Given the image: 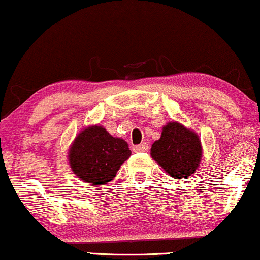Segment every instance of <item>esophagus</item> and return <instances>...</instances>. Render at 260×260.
<instances>
[{
    "label": "esophagus",
    "mask_w": 260,
    "mask_h": 260,
    "mask_svg": "<svg viewBox=\"0 0 260 260\" xmlns=\"http://www.w3.org/2000/svg\"><path fill=\"white\" fill-rule=\"evenodd\" d=\"M148 149H149L148 143H142V144L134 145V147H133V150L136 151V153H142V151H147Z\"/></svg>",
    "instance_id": "34e87169"
}]
</instances>
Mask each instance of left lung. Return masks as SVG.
Returning <instances> with one entry per match:
<instances>
[{
  "instance_id": "8db88e82",
  "label": "left lung",
  "mask_w": 260,
  "mask_h": 260,
  "mask_svg": "<svg viewBox=\"0 0 260 260\" xmlns=\"http://www.w3.org/2000/svg\"><path fill=\"white\" fill-rule=\"evenodd\" d=\"M151 156L171 177L184 180L194 174L201 162V140L182 124L170 122L151 145Z\"/></svg>"
}]
</instances>
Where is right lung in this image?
Wrapping results in <instances>:
<instances>
[{"instance_id":"obj_1","label":"right lung","mask_w":260,"mask_h":260,"mask_svg":"<svg viewBox=\"0 0 260 260\" xmlns=\"http://www.w3.org/2000/svg\"><path fill=\"white\" fill-rule=\"evenodd\" d=\"M129 156L131 150L123 139L113 138L105 128L92 126L79 133L68 157L80 180L103 186L115 177Z\"/></svg>"}]
</instances>
